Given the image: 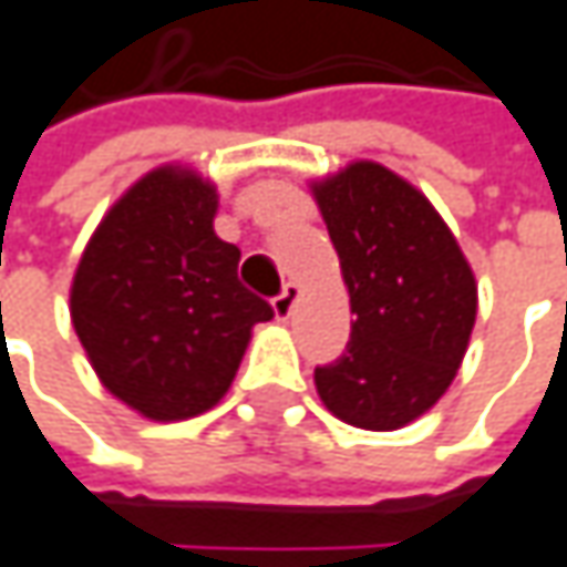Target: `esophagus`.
<instances>
[{"mask_svg": "<svg viewBox=\"0 0 567 567\" xmlns=\"http://www.w3.org/2000/svg\"><path fill=\"white\" fill-rule=\"evenodd\" d=\"M297 297H300V287L297 284H287L277 297H274V316L277 319H290V312H293V306H297Z\"/></svg>", "mask_w": 567, "mask_h": 567, "instance_id": "34e87169", "label": "esophagus"}]
</instances>
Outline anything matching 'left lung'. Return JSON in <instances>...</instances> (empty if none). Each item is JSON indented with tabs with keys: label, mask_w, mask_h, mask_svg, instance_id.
Here are the masks:
<instances>
[{
	"label": "left lung",
	"mask_w": 567,
	"mask_h": 567,
	"mask_svg": "<svg viewBox=\"0 0 567 567\" xmlns=\"http://www.w3.org/2000/svg\"><path fill=\"white\" fill-rule=\"evenodd\" d=\"M351 297L342 358L316 390L342 423L393 432L455 381L477 316V284L452 228L423 193L374 161L312 183Z\"/></svg>",
	"instance_id": "8db88e82"
}]
</instances>
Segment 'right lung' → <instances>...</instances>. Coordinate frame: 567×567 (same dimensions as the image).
Instances as JSON below:
<instances>
[{"label":"right lung","mask_w":567,"mask_h":567,"mask_svg":"<svg viewBox=\"0 0 567 567\" xmlns=\"http://www.w3.org/2000/svg\"><path fill=\"white\" fill-rule=\"evenodd\" d=\"M216 186L186 167L144 174L93 231L70 319L102 386L147 420L216 406L270 303L238 280L241 251L213 228Z\"/></svg>","instance_id":"obj_1"}]
</instances>
